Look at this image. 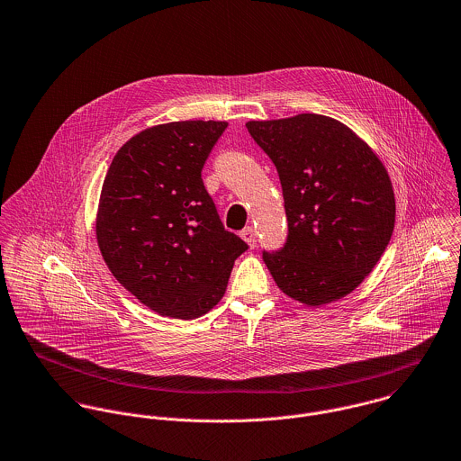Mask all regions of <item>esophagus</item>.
I'll use <instances>...</instances> for the list:
<instances>
[{
	"instance_id": "obj_1",
	"label": "esophagus",
	"mask_w": 461,
	"mask_h": 461,
	"mask_svg": "<svg viewBox=\"0 0 461 461\" xmlns=\"http://www.w3.org/2000/svg\"><path fill=\"white\" fill-rule=\"evenodd\" d=\"M241 238L245 240V243H247L250 249H254V247L258 245V238H256V232H254L252 227L243 229V230H241Z\"/></svg>"
}]
</instances>
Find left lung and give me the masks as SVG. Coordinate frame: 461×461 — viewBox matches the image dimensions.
<instances>
[{
	"label": "left lung",
	"mask_w": 461,
	"mask_h": 461,
	"mask_svg": "<svg viewBox=\"0 0 461 461\" xmlns=\"http://www.w3.org/2000/svg\"><path fill=\"white\" fill-rule=\"evenodd\" d=\"M247 130L276 167L287 241L263 254L278 289L321 307L355 291L384 256L395 221L389 172L346 124L318 113L250 121Z\"/></svg>",
	"instance_id": "obj_1"
}]
</instances>
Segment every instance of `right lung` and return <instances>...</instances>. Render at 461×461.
Here are the masks:
<instances>
[{"label":"right lung","instance_id":"1","mask_svg":"<svg viewBox=\"0 0 461 461\" xmlns=\"http://www.w3.org/2000/svg\"><path fill=\"white\" fill-rule=\"evenodd\" d=\"M227 122L147 128L115 154L95 214V240L112 275L159 316L195 320L225 294L249 249L223 229L200 172Z\"/></svg>","mask_w":461,"mask_h":461}]
</instances>
